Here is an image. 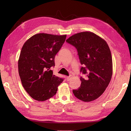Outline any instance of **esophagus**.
Listing matches in <instances>:
<instances>
[{"label":"esophagus","mask_w":131,"mask_h":131,"mask_svg":"<svg viewBox=\"0 0 131 131\" xmlns=\"http://www.w3.org/2000/svg\"><path fill=\"white\" fill-rule=\"evenodd\" d=\"M71 76L66 77V80H67V81H69L71 80Z\"/></svg>","instance_id":"obj_1"}]
</instances>
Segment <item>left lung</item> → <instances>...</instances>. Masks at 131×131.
Returning a JSON list of instances; mask_svg holds the SVG:
<instances>
[{
    "label": "left lung",
    "mask_w": 131,
    "mask_h": 131,
    "mask_svg": "<svg viewBox=\"0 0 131 131\" xmlns=\"http://www.w3.org/2000/svg\"><path fill=\"white\" fill-rule=\"evenodd\" d=\"M66 42L76 48L81 64L80 87L72 91L77 98L85 102L94 100L107 87L113 74V61L110 48L105 40L91 32L70 37Z\"/></svg>",
    "instance_id": "left-lung-1"
}]
</instances>
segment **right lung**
Instances as JSON below:
<instances>
[{"label": "right lung", "mask_w": 131, "mask_h": 131, "mask_svg": "<svg viewBox=\"0 0 131 131\" xmlns=\"http://www.w3.org/2000/svg\"><path fill=\"white\" fill-rule=\"evenodd\" d=\"M66 35L38 33L22 47L18 61L22 85L33 99L45 101L55 95L63 78L53 74L56 54L64 43Z\"/></svg>", "instance_id": "1"}]
</instances>
